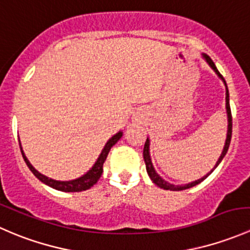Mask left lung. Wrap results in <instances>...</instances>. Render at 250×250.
<instances>
[{"instance_id": "8db88e82", "label": "left lung", "mask_w": 250, "mask_h": 250, "mask_svg": "<svg viewBox=\"0 0 250 250\" xmlns=\"http://www.w3.org/2000/svg\"><path fill=\"white\" fill-rule=\"evenodd\" d=\"M203 58H204V59L207 60V62H208V64L210 65L211 69H213L214 71L216 72V75H218V76L220 77L221 80L224 81V83H225V85H226V82H225V80H224L223 75H221L220 72L218 71V69H216V66H215V64H214V62H213V60L210 59V57H209V55H207V54H203ZM226 111H228V118H229L228 138H226V143H225V146H224L223 153H221L220 158H219L218 162H216V165H215V167H214V169H215V168L218 167L219 163H220L221 161H223V158L225 157L226 152H228V150H229V146H230V143H231V137H232V115H231V109H230V98H229V89H228V85H226ZM148 145H150V141H148V139H146V141H145V145H144V151H143L144 161H145V165H146V170H147V174H148V176H150V178H151V180H152L153 183H155L156 185L158 186V188H163V190L181 191V190H186V188H192V186H196V185H197V184L202 183V181L204 180V179H206L207 176H208L209 174H210V173L213 172V170H214V169H213V170H211L210 173L207 174V175H206V176H203L202 179H198V180L193 181V183H191V184H188V185H180V186H178V185H173V184H169V183H167V181H166V180H163V179L161 178V176L158 175V174L155 172V169H153L152 163H151L150 152H148Z\"/></svg>"}]
</instances>
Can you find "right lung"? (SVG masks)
I'll return each instance as SVG.
<instances>
[{"instance_id":"1","label":"right lung","mask_w":250,"mask_h":250,"mask_svg":"<svg viewBox=\"0 0 250 250\" xmlns=\"http://www.w3.org/2000/svg\"><path fill=\"white\" fill-rule=\"evenodd\" d=\"M121 137H122V132H118L117 134L113 135V137L111 138V139H109V141H107L106 145L104 146V148H103L99 158H98L97 162H95V165L92 167V169H90L89 172L85 173L83 176H81V178L75 179V180H70V181L53 180V179L47 178L46 175H43V174L37 172V170L32 167L31 163L29 162V160L26 158L25 153L22 152L20 141H19V146H20V151H21V155H22V158H24L25 163H26L27 167L30 168V170L34 173V175L36 176L39 180H41L42 183H44L46 185L50 186V188H55V190L64 191V192H81V191L88 190V188H90L93 185H95V184H97V181L99 180L100 176H102V174H103V166H104V162H105V160H106L107 155H109L111 147H112V146L121 139Z\"/></svg>"}]
</instances>
